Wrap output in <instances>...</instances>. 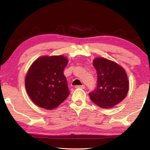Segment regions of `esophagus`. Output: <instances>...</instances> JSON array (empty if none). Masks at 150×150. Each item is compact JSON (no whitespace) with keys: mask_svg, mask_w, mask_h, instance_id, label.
Returning <instances> with one entry per match:
<instances>
[{"mask_svg":"<svg viewBox=\"0 0 150 150\" xmlns=\"http://www.w3.org/2000/svg\"><path fill=\"white\" fill-rule=\"evenodd\" d=\"M75 88H83V89H84V88H85V87L84 85H77L75 86Z\"/></svg>","mask_w":150,"mask_h":150,"instance_id":"1","label":"esophagus"}]
</instances>
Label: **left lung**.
<instances>
[{
  "mask_svg": "<svg viewBox=\"0 0 150 150\" xmlns=\"http://www.w3.org/2000/svg\"><path fill=\"white\" fill-rule=\"evenodd\" d=\"M93 64L97 71V87L89 93L91 100L103 108H110L127 95L129 82L126 71L112 61L97 57Z\"/></svg>",
  "mask_w": 150,
  "mask_h": 150,
  "instance_id": "obj_1",
  "label": "left lung"
}]
</instances>
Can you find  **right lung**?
Listing matches in <instances>:
<instances>
[{"label":"right lung","mask_w":150,"mask_h":150,"mask_svg":"<svg viewBox=\"0 0 150 150\" xmlns=\"http://www.w3.org/2000/svg\"><path fill=\"white\" fill-rule=\"evenodd\" d=\"M68 63L63 55L42 56L30 66L25 78L26 92L35 105L47 110L57 107L69 95L63 71Z\"/></svg>","instance_id":"obj_1"}]
</instances>
